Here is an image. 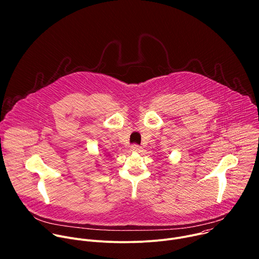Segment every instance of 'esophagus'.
<instances>
[{
    "label": "esophagus",
    "instance_id": "1",
    "mask_svg": "<svg viewBox=\"0 0 259 259\" xmlns=\"http://www.w3.org/2000/svg\"><path fill=\"white\" fill-rule=\"evenodd\" d=\"M131 151L136 152V153H140L141 152V146L138 145V144H133V145H131Z\"/></svg>",
    "mask_w": 259,
    "mask_h": 259
}]
</instances>
